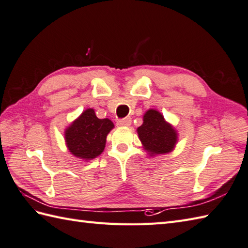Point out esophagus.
<instances>
[{
    "label": "esophagus",
    "instance_id": "1",
    "mask_svg": "<svg viewBox=\"0 0 248 248\" xmlns=\"http://www.w3.org/2000/svg\"><path fill=\"white\" fill-rule=\"evenodd\" d=\"M117 124L119 126H129L131 124V119L130 118H124V119H121L119 120Z\"/></svg>",
    "mask_w": 248,
    "mask_h": 248
}]
</instances>
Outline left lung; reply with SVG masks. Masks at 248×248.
<instances>
[{
    "label": "left lung",
    "instance_id": "8db88e82",
    "mask_svg": "<svg viewBox=\"0 0 248 248\" xmlns=\"http://www.w3.org/2000/svg\"><path fill=\"white\" fill-rule=\"evenodd\" d=\"M137 131L143 147L151 156L172 152L178 138L175 128L155 109L144 113L143 124Z\"/></svg>",
    "mask_w": 248,
    "mask_h": 248
}]
</instances>
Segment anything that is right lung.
Here are the masks:
<instances>
[{"instance_id":"obj_1","label":"right lung","mask_w":248,"mask_h":248,"mask_svg":"<svg viewBox=\"0 0 248 248\" xmlns=\"http://www.w3.org/2000/svg\"><path fill=\"white\" fill-rule=\"evenodd\" d=\"M113 127L109 119H98L94 110L88 108L65 129V144L73 156L91 160L103 153L107 135Z\"/></svg>"}]
</instances>
